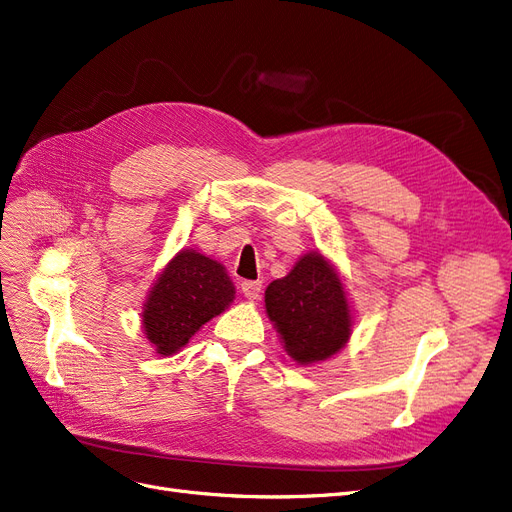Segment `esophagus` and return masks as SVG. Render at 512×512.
<instances>
[{
	"label": "esophagus",
	"mask_w": 512,
	"mask_h": 512,
	"mask_svg": "<svg viewBox=\"0 0 512 512\" xmlns=\"http://www.w3.org/2000/svg\"><path fill=\"white\" fill-rule=\"evenodd\" d=\"M246 299H257L261 293V282L259 280H244L240 285Z\"/></svg>",
	"instance_id": "esophagus-1"
}]
</instances>
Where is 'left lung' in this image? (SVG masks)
<instances>
[{"instance_id": "1", "label": "left lung", "mask_w": 512, "mask_h": 512, "mask_svg": "<svg viewBox=\"0 0 512 512\" xmlns=\"http://www.w3.org/2000/svg\"><path fill=\"white\" fill-rule=\"evenodd\" d=\"M266 312L287 354L299 365L327 361L352 335L344 282L318 251H310L266 289Z\"/></svg>"}]
</instances>
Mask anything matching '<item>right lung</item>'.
Wrapping results in <instances>:
<instances>
[{"instance_id":"1","label":"right lung","mask_w":512,"mask_h":512,"mask_svg":"<svg viewBox=\"0 0 512 512\" xmlns=\"http://www.w3.org/2000/svg\"><path fill=\"white\" fill-rule=\"evenodd\" d=\"M236 297L219 261L183 249L166 263L143 304V331L156 354H177Z\"/></svg>"}]
</instances>
